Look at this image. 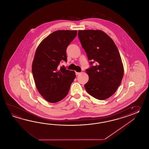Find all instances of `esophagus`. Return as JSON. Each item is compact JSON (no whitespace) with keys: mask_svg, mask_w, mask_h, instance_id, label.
I'll return each instance as SVG.
<instances>
[{"mask_svg":"<svg viewBox=\"0 0 149 149\" xmlns=\"http://www.w3.org/2000/svg\"><path fill=\"white\" fill-rule=\"evenodd\" d=\"M80 73V72H76V74L77 76H78V75H79V74Z\"/></svg>","mask_w":149,"mask_h":149,"instance_id":"obj_1","label":"esophagus"}]
</instances>
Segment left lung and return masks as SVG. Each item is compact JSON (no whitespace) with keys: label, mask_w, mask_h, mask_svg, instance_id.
Returning a JSON list of instances; mask_svg holds the SVG:
<instances>
[{"label":"left lung","mask_w":149,"mask_h":149,"mask_svg":"<svg viewBox=\"0 0 149 149\" xmlns=\"http://www.w3.org/2000/svg\"><path fill=\"white\" fill-rule=\"evenodd\" d=\"M78 37L91 61L90 68L86 69L89 80L84 85L86 91L97 100L108 98L116 92L124 76L119 52L114 41L101 30H79Z\"/></svg>","instance_id":"left-lung-1"}]
</instances>
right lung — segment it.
<instances>
[{
  "instance_id": "right-lung-1",
  "label": "right lung",
  "mask_w": 149,
  "mask_h": 149,
  "mask_svg": "<svg viewBox=\"0 0 149 149\" xmlns=\"http://www.w3.org/2000/svg\"><path fill=\"white\" fill-rule=\"evenodd\" d=\"M77 31L57 30L41 41L35 53L32 72L38 92L50 103L63 99L76 78L73 71L60 67L67 61L68 46L76 37Z\"/></svg>"
}]
</instances>
